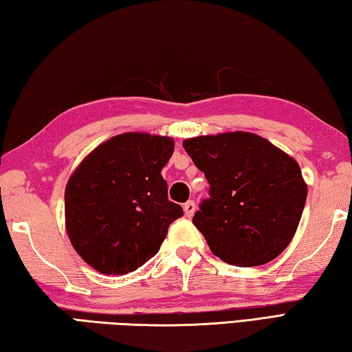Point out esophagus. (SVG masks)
I'll use <instances>...</instances> for the list:
<instances>
[{
    "label": "esophagus",
    "mask_w": 352,
    "mask_h": 352,
    "mask_svg": "<svg viewBox=\"0 0 352 352\" xmlns=\"http://www.w3.org/2000/svg\"><path fill=\"white\" fill-rule=\"evenodd\" d=\"M184 211H185V216L187 217H191L195 214V211H196V204H195V201H188L187 204L184 205Z\"/></svg>",
    "instance_id": "obj_1"
}]
</instances>
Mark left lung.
I'll use <instances>...</instances> for the list:
<instances>
[{"label": "left lung", "mask_w": 352, "mask_h": 352, "mask_svg": "<svg viewBox=\"0 0 352 352\" xmlns=\"http://www.w3.org/2000/svg\"><path fill=\"white\" fill-rule=\"evenodd\" d=\"M184 148L210 184L193 217L211 253L236 267L271 262L299 227L308 187L293 156L250 131L188 138Z\"/></svg>", "instance_id": "1"}]
</instances>
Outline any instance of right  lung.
<instances>
[{
    "label": "right lung",
    "instance_id": "add662e5",
    "mask_svg": "<svg viewBox=\"0 0 352 352\" xmlns=\"http://www.w3.org/2000/svg\"><path fill=\"white\" fill-rule=\"evenodd\" d=\"M173 151L168 136L127 131L99 144L69 177L65 231L82 261L101 274L142 267L184 214L168 201L161 175Z\"/></svg>",
    "mask_w": 352,
    "mask_h": 352
}]
</instances>
